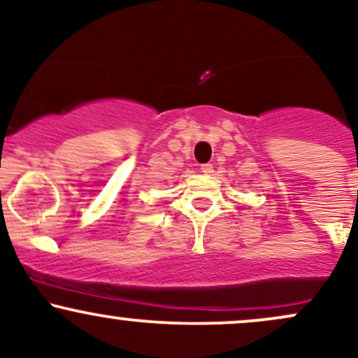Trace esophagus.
Returning a JSON list of instances; mask_svg holds the SVG:
<instances>
[{
  "mask_svg": "<svg viewBox=\"0 0 358 358\" xmlns=\"http://www.w3.org/2000/svg\"><path fill=\"white\" fill-rule=\"evenodd\" d=\"M200 170H202L203 175H212L213 173V165H212V163H203Z\"/></svg>",
  "mask_w": 358,
  "mask_h": 358,
  "instance_id": "obj_1",
  "label": "esophagus"
}]
</instances>
